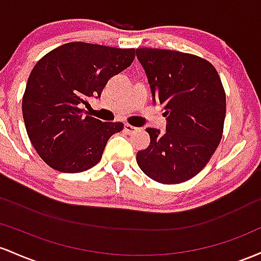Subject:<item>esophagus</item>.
<instances>
[{"label":"esophagus","instance_id":"34e87169","mask_svg":"<svg viewBox=\"0 0 261 261\" xmlns=\"http://www.w3.org/2000/svg\"><path fill=\"white\" fill-rule=\"evenodd\" d=\"M124 130H125V133H128V134H132V133H136L137 130H138V128L137 127H133V125H130V124H124Z\"/></svg>","mask_w":261,"mask_h":261}]
</instances>
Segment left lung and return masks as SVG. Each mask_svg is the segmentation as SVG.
I'll list each match as a JSON object with an SVG mask.
<instances>
[{
    "label": "left lung",
    "instance_id": "obj_1",
    "mask_svg": "<svg viewBox=\"0 0 261 261\" xmlns=\"http://www.w3.org/2000/svg\"><path fill=\"white\" fill-rule=\"evenodd\" d=\"M155 105L163 106L166 132L146 128L150 144L137 153L146 176L174 185L201 171L223 134L225 92L217 70L206 59L187 53L139 48Z\"/></svg>",
    "mask_w": 261,
    "mask_h": 261
}]
</instances>
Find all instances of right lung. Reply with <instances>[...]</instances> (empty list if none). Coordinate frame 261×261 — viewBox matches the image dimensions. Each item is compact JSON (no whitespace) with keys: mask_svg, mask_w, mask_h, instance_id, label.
<instances>
[{"mask_svg":"<svg viewBox=\"0 0 261 261\" xmlns=\"http://www.w3.org/2000/svg\"><path fill=\"white\" fill-rule=\"evenodd\" d=\"M134 49L72 42L49 51L36 64L22 99L25 129L39 156L61 172L91 169L121 122L84 116L81 107L99 97L107 81L127 69Z\"/></svg>","mask_w":261,"mask_h":261,"instance_id":"add662e5","label":"right lung"}]
</instances>
